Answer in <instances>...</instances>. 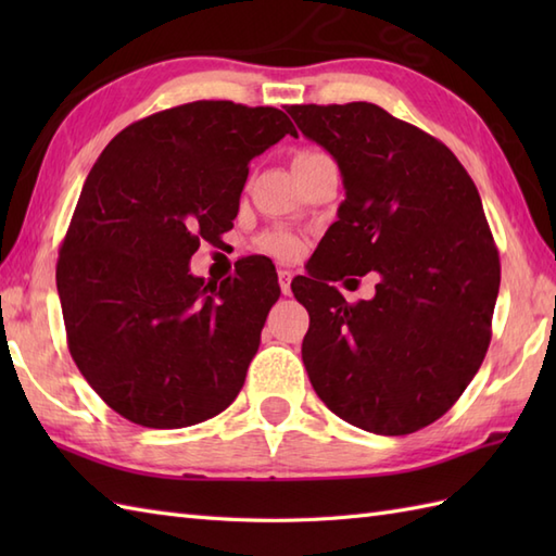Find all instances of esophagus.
I'll return each mask as SVG.
<instances>
[{
    "label": "esophagus",
    "instance_id": "34e87169",
    "mask_svg": "<svg viewBox=\"0 0 556 556\" xmlns=\"http://www.w3.org/2000/svg\"><path fill=\"white\" fill-rule=\"evenodd\" d=\"M291 279H293L291 269H279V289L285 296H291Z\"/></svg>",
    "mask_w": 556,
    "mask_h": 556
}]
</instances>
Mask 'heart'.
I'll return each mask as SVG.
<instances>
[{
    "label": "heart",
    "mask_w": 556,
    "mask_h": 556,
    "mask_svg": "<svg viewBox=\"0 0 556 556\" xmlns=\"http://www.w3.org/2000/svg\"><path fill=\"white\" fill-rule=\"evenodd\" d=\"M311 155H320V152H301L299 157H311ZM257 248L263 253L271 255V257L291 260V257L299 255L301 241L293 233H289V231H265L257 239Z\"/></svg>",
    "instance_id": "b5f03b06"
}]
</instances>
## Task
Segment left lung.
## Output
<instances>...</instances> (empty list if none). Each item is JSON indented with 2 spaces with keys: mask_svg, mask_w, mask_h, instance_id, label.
Returning a JSON list of instances; mask_svg holds the SVG:
<instances>
[{
  "mask_svg": "<svg viewBox=\"0 0 556 556\" xmlns=\"http://www.w3.org/2000/svg\"><path fill=\"white\" fill-rule=\"evenodd\" d=\"M344 176L346 200L291 291L311 315L303 363L341 420L410 434L442 418L492 339L500 253L478 188L442 140L370 102L291 104ZM375 268L370 302L328 287Z\"/></svg>",
  "mask_w": 556,
  "mask_h": 556,
  "instance_id": "8db88e82",
  "label": "left lung"
}]
</instances>
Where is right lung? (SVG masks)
Here are the masks:
<instances>
[{"label":"right lung","instance_id":"obj_1","mask_svg":"<svg viewBox=\"0 0 556 556\" xmlns=\"http://www.w3.org/2000/svg\"><path fill=\"white\" fill-rule=\"evenodd\" d=\"M287 134L281 110L198 100L126 126L92 164L56 291L71 358L126 420L188 428L241 392L281 293L275 265L243 257L217 287L188 263L233 227L248 164Z\"/></svg>","mask_w":556,"mask_h":556}]
</instances>
